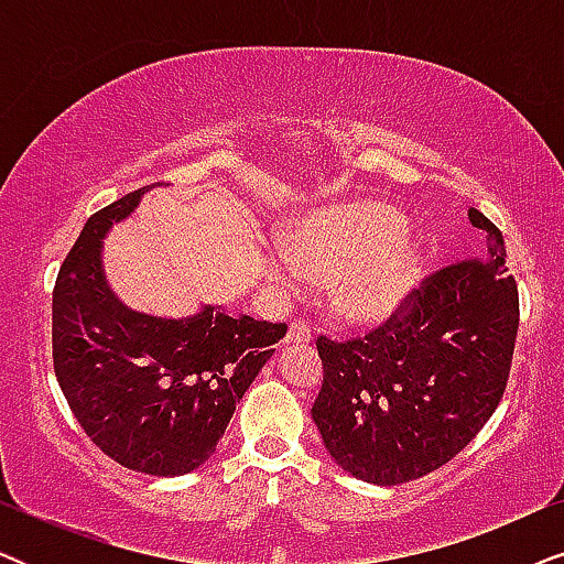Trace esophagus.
<instances>
[{
    "label": "esophagus",
    "instance_id": "obj_1",
    "mask_svg": "<svg viewBox=\"0 0 564 564\" xmlns=\"http://www.w3.org/2000/svg\"><path fill=\"white\" fill-rule=\"evenodd\" d=\"M284 341H288V344H307V341H313L311 323H307V321H292L288 336H284Z\"/></svg>",
    "mask_w": 564,
    "mask_h": 564
}]
</instances>
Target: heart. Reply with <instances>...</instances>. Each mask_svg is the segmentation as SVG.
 I'll list each match as a JSON object with an SVG mask.
<instances>
[{
	"mask_svg": "<svg viewBox=\"0 0 564 564\" xmlns=\"http://www.w3.org/2000/svg\"><path fill=\"white\" fill-rule=\"evenodd\" d=\"M405 223L388 205L351 203L313 213L282 234L276 276H334V303L351 321H384L419 288L421 257L403 238Z\"/></svg>",
	"mask_w": 564,
	"mask_h": 564,
	"instance_id": "1",
	"label": "heart"
}]
</instances>
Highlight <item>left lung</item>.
Returning <instances> with one entry per match:
<instances>
[{"label": "left lung", "mask_w": 564, "mask_h": 564, "mask_svg": "<svg viewBox=\"0 0 564 564\" xmlns=\"http://www.w3.org/2000/svg\"><path fill=\"white\" fill-rule=\"evenodd\" d=\"M482 259L436 269L382 326L318 336L313 421L336 465L375 485L419 480L465 449L496 413L519 330V288L503 234L469 207Z\"/></svg>", "instance_id": "1"}]
</instances>
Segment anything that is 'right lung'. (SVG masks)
<instances>
[{
	"mask_svg": "<svg viewBox=\"0 0 564 564\" xmlns=\"http://www.w3.org/2000/svg\"><path fill=\"white\" fill-rule=\"evenodd\" d=\"M141 187L91 215L53 288V369L76 421L118 465L176 477L213 457L236 403L288 323L205 305L156 318L115 297L102 238L141 203Z\"/></svg>",
	"mask_w": 564,
	"mask_h": 564,
	"instance_id": "obj_1",
	"label": "right lung"
}]
</instances>
